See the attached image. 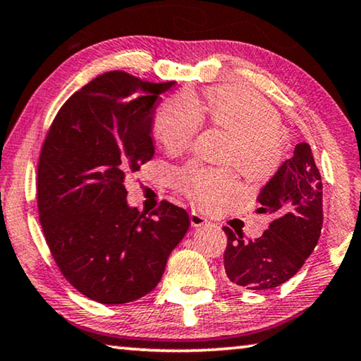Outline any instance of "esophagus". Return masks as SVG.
<instances>
[{
	"mask_svg": "<svg viewBox=\"0 0 361 361\" xmlns=\"http://www.w3.org/2000/svg\"><path fill=\"white\" fill-rule=\"evenodd\" d=\"M190 223H192L193 227H202L204 224H209V219L204 213L192 209V212H190Z\"/></svg>",
	"mask_w": 361,
	"mask_h": 361,
	"instance_id": "esophagus-1",
	"label": "esophagus"
}]
</instances>
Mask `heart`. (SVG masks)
I'll return each instance as SVG.
<instances>
[{
    "instance_id": "heart-1",
    "label": "heart",
    "mask_w": 361,
    "mask_h": 361,
    "mask_svg": "<svg viewBox=\"0 0 361 361\" xmlns=\"http://www.w3.org/2000/svg\"><path fill=\"white\" fill-rule=\"evenodd\" d=\"M212 121L234 134L224 161L235 164L252 180L273 176L284 154L279 114L271 103L245 87L224 85L209 90L203 99ZM203 111L195 98L179 95L158 109L154 130L169 152H182L195 140ZM177 187L203 207H214L234 192L235 177L229 169L187 166L177 174Z\"/></svg>"
}]
</instances>
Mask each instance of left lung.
Returning <instances> with one entry per match:
<instances>
[{"mask_svg":"<svg viewBox=\"0 0 361 361\" xmlns=\"http://www.w3.org/2000/svg\"><path fill=\"white\" fill-rule=\"evenodd\" d=\"M257 202V212L273 214L274 221L255 240L223 227L224 269L235 286L269 290L297 274L321 235L323 182L307 142L298 143L293 157L279 166Z\"/></svg>","mask_w":361,"mask_h":361,"instance_id":"left-lung-1","label":"left lung"}]
</instances>
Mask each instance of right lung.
Here are the masks:
<instances>
[{
  "mask_svg": "<svg viewBox=\"0 0 361 361\" xmlns=\"http://www.w3.org/2000/svg\"><path fill=\"white\" fill-rule=\"evenodd\" d=\"M174 85L121 71L98 75L61 106L43 143V234L61 273L95 302L129 303L152 292L190 226L169 202L140 213L124 185L153 158L157 102Z\"/></svg>",
  "mask_w": 361,
  "mask_h": 361,
  "instance_id": "add662e5",
  "label": "right lung"
}]
</instances>
